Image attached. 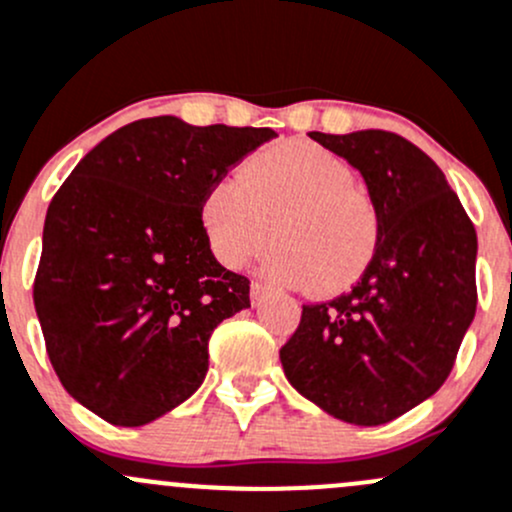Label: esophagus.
<instances>
[{"label": "esophagus", "instance_id": "1", "mask_svg": "<svg viewBox=\"0 0 512 512\" xmlns=\"http://www.w3.org/2000/svg\"><path fill=\"white\" fill-rule=\"evenodd\" d=\"M265 299H267V289L262 287L260 282H252L250 284V301H252V306H262V304H265Z\"/></svg>", "mask_w": 512, "mask_h": 512}]
</instances>
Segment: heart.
<instances>
[{
	"mask_svg": "<svg viewBox=\"0 0 512 512\" xmlns=\"http://www.w3.org/2000/svg\"><path fill=\"white\" fill-rule=\"evenodd\" d=\"M203 230L220 265L238 270L279 242L262 274L284 287L331 294L348 289L378 245L373 203L355 191L348 161L311 142H284L260 152L240 176L208 188Z\"/></svg>",
	"mask_w": 512,
	"mask_h": 512,
	"instance_id": "1",
	"label": "heart"
}]
</instances>
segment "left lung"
I'll return each mask as SVG.
<instances>
[{"instance_id":"8db88e82","label":"left lung","mask_w":512,"mask_h":512,"mask_svg":"<svg viewBox=\"0 0 512 512\" xmlns=\"http://www.w3.org/2000/svg\"><path fill=\"white\" fill-rule=\"evenodd\" d=\"M311 139L360 171L378 245L351 292L301 309L279 360L306 400L375 427L449 378L476 314V228L439 166L400 134L360 129Z\"/></svg>"}]
</instances>
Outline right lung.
<instances>
[{
    "label": "right lung",
    "instance_id": "1",
    "mask_svg": "<svg viewBox=\"0 0 512 512\" xmlns=\"http://www.w3.org/2000/svg\"><path fill=\"white\" fill-rule=\"evenodd\" d=\"M274 137L147 117L90 149L53 196L34 306L58 380L105 422L142 427L188 400L213 328L250 306V279L215 260L201 206Z\"/></svg>",
    "mask_w": 512,
    "mask_h": 512
}]
</instances>
